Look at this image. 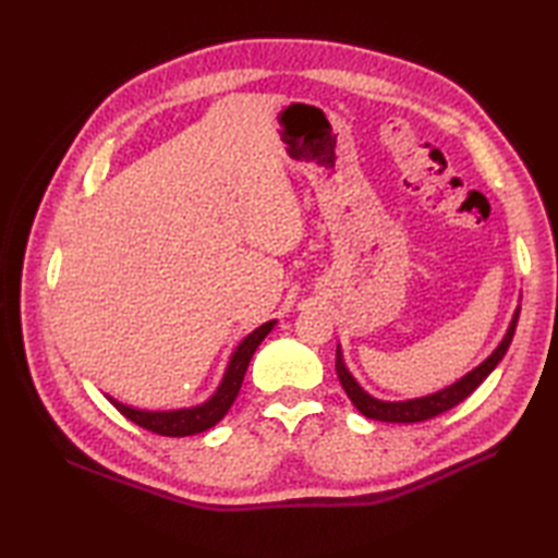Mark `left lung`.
<instances>
[{"label": "left lung", "instance_id": "left-lung-1", "mask_svg": "<svg viewBox=\"0 0 558 558\" xmlns=\"http://www.w3.org/2000/svg\"><path fill=\"white\" fill-rule=\"evenodd\" d=\"M518 316L520 310H515L513 314V322L506 330V338L501 340V345L496 348L487 360H484L477 369H472L468 376H462L460 381H456L453 386H448L444 390H438V393L432 396H424V398H414V400H402V402H386V400H376L369 393H364L360 388V384L354 381L352 374L345 369V362H342V354L340 348L336 352V372L342 388H345L348 398L352 400V405L357 408L364 417L369 420H378V422H396V424H412V422H424V420H432L436 414H441L450 408H456L458 402L465 400L472 390H475L484 378H487L494 369L496 364L504 360V354L511 345L513 333H515V326H518Z\"/></svg>", "mask_w": 558, "mask_h": 558}]
</instances>
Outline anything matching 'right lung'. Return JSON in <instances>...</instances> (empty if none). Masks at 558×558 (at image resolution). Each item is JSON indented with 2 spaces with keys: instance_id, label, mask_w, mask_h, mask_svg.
<instances>
[{
  "instance_id": "1",
  "label": "right lung",
  "mask_w": 558,
  "mask_h": 558,
  "mask_svg": "<svg viewBox=\"0 0 558 558\" xmlns=\"http://www.w3.org/2000/svg\"><path fill=\"white\" fill-rule=\"evenodd\" d=\"M276 322H268L264 326H258L254 333H248L242 342L240 348L234 350V354L230 357L228 364V372H225L222 381L216 390V396L208 398L204 405H196V408H189V410H170V412H148V410H134L129 405H122L120 400H114L108 396V400L112 405L120 410L126 420H132L134 424L144 426V429L153 432V434H160V436H194L210 429V426H216L228 410L232 408V402L240 393L242 381H244V374H246V366L252 362L256 348L260 345V340H264Z\"/></svg>"
}]
</instances>
